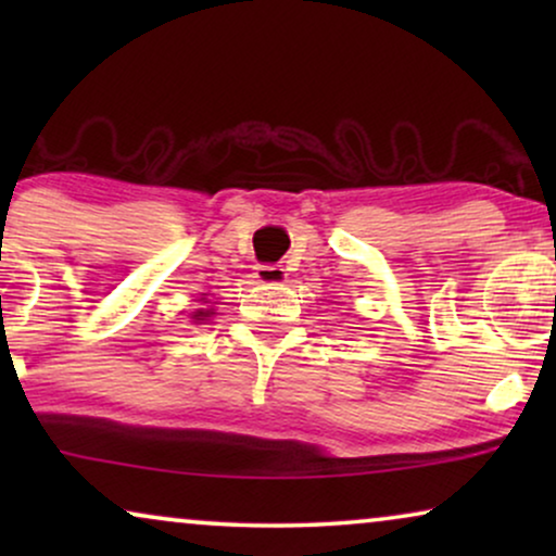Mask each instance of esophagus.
Returning <instances> with one entry per match:
<instances>
[{"label":"esophagus","mask_w":556,"mask_h":556,"mask_svg":"<svg viewBox=\"0 0 556 556\" xmlns=\"http://www.w3.org/2000/svg\"><path fill=\"white\" fill-rule=\"evenodd\" d=\"M288 273L283 265H257L255 268V280L263 286H283Z\"/></svg>","instance_id":"esophagus-1"}]
</instances>
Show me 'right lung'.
<instances>
[{
    "mask_svg": "<svg viewBox=\"0 0 556 556\" xmlns=\"http://www.w3.org/2000/svg\"><path fill=\"white\" fill-rule=\"evenodd\" d=\"M204 316H210V311H197V314L192 318H197V321H202Z\"/></svg>",
    "mask_w": 556,
    "mask_h": 556,
    "instance_id": "right-lung-1",
    "label": "right lung"
}]
</instances>
